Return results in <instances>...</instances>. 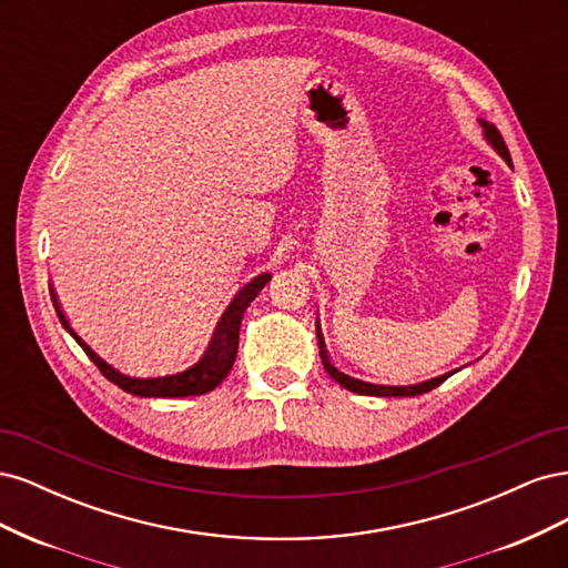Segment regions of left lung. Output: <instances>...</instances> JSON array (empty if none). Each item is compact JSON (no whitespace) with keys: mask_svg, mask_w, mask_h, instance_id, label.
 <instances>
[{"mask_svg":"<svg viewBox=\"0 0 568 568\" xmlns=\"http://www.w3.org/2000/svg\"><path fill=\"white\" fill-rule=\"evenodd\" d=\"M480 128H484V140L488 142V146L500 156L507 165H511V156H509V149L503 140L500 130H497L493 123H488V120H478ZM317 346H320V357H322V365L326 369V374L332 376L334 382H338L343 388H348L353 393H359V395H376V398H412V395H422L426 390H432L436 386H440L448 376H453L457 369L453 372H445L440 376H434V379H426V382H419V384H409V386H386V384H369V382H363V379H355V376L341 372L332 365L329 355H326V346H324V338H322V332H320V324H317Z\"/></svg>","mask_w":568,"mask_h":568,"instance_id":"left-lung-1","label":"left lung"}]
</instances>
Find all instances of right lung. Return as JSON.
Listing matches in <instances>:
<instances>
[{
    "label": "right lung",
    "mask_w": 568,
    "mask_h": 568,
    "mask_svg": "<svg viewBox=\"0 0 568 568\" xmlns=\"http://www.w3.org/2000/svg\"><path fill=\"white\" fill-rule=\"evenodd\" d=\"M272 280L270 272L257 274L248 284H244L242 288L236 291V296L230 301V305L225 307V313L220 315L213 336L205 346L203 355L196 359L192 367H186L182 372L175 374H165V376H132L115 369L113 365H109L104 357L97 355L88 343H84L71 324H68L59 298L54 294V286H49V296L51 303H54V311L59 315V322L63 324V329L71 334L78 346L88 353V357L99 367V372L106 376L109 382H113L118 388H123L125 393L140 395V398H186V395H203L213 390L217 384H222V379L230 374L234 359H236V348H239V326H242L246 307L251 305V301L261 294V288Z\"/></svg>",
    "instance_id": "add662e5"
}]
</instances>
